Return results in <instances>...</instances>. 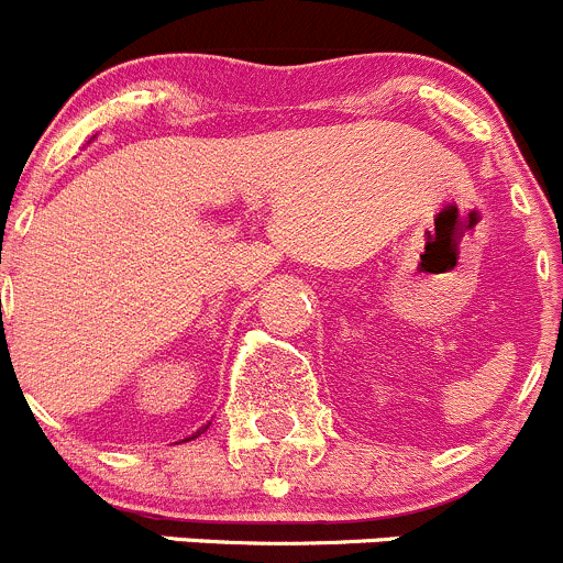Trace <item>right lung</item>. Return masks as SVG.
<instances>
[{
    "instance_id": "1",
    "label": "right lung",
    "mask_w": 563,
    "mask_h": 563,
    "mask_svg": "<svg viewBox=\"0 0 563 563\" xmlns=\"http://www.w3.org/2000/svg\"><path fill=\"white\" fill-rule=\"evenodd\" d=\"M208 427H210V424H205V427H202V430H197V435H202V432H205V430H208ZM197 435H191V438H186V441H194V438H197Z\"/></svg>"
}]
</instances>
